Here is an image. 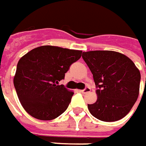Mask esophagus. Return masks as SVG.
<instances>
[{"label": "esophagus", "instance_id": "obj_1", "mask_svg": "<svg viewBox=\"0 0 146 146\" xmlns=\"http://www.w3.org/2000/svg\"><path fill=\"white\" fill-rule=\"evenodd\" d=\"M79 91L81 93H87L90 92V88H84V90H79Z\"/></svg>", "mask_w": 146, "mask_h": 146}]
</instances>
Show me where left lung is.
I'll return each instance as SVG.
<instances>
[{"instance_id":"1","label":"left lung","mask_w":146,"mask_h":146,"mask_svg":"<svg viewBox=\"0 0 146 146\" xmlns=\"http://www.w3.org/2000/svg\"><path fill=\"white\" fill-rule=\"evenodd\" d=\"M82 58L98 88L96 102L88 105L89 112L104 122L125 117L139 96L141 73L136 65L126 55L110 50L83 52Z\"/></svg>"}]
</instances>
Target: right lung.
<instances>
[{"instance_id":"add662e5","label":"right lung","mask_w":146,"mask_h":146,"mask_svg":"<svg viewBox=\"0 0 146 146\" xmlns=\"http://www.w3.org/2000/svg\"><path fill=\"white\" fill-rule=\"evenodd\" d=\"M81 54V50L43 45L19 59L14 85L20 103L29 115L52 120L67 109L74 93L58 84Z\"/></svg>"}]
</instances>
